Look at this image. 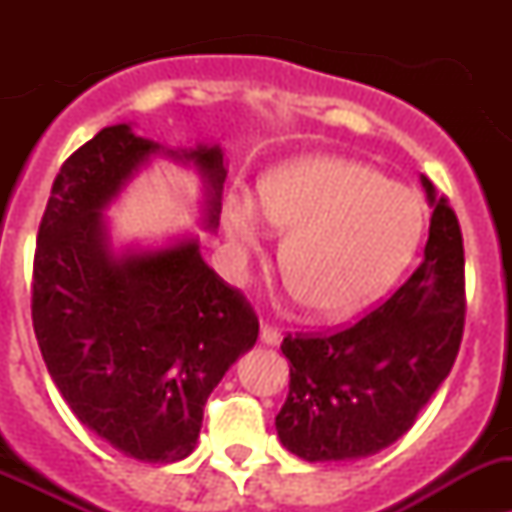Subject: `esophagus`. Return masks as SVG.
Wrapping results in <instances>:
<instances>
[{"label": "esophagus", "instance_id": "obj_1", "mask_svg": "<svg viewBox=\"0 0 512 512\" xmlns=\"http://www.w3.org/2000/svg\"><path fill=\"white\" fill-rule=\"evenodd\" d=\"M260 342L267 344V347H277V344L282 342L280 329L272 327V324H267V322H262V327H260Z\"/></svg>", "mask_w": 512, "mask_h": 512}]
</instances>
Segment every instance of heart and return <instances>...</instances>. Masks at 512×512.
Segmentation results:
<instances>
[{"label":"heart","instance_id":"heart-1","mask_svg":"<svg viewBox=\"0 0 512 512\" xmlns=\"http://www.w3.org/2000/svg\"><path fill=\"white\" fill-rule=\"evenodd\" d=\"M262 218L287 235L282 275L289 289L327 322L354 317L384 297L423 230L421 203L409 188L337 156L272 168L257 183V205L242 195L227 200L225 230L240 250L260 245Z\"/></svg>","mask_w":512,"mask_h":512}]
</instances>
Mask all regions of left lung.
Listing matches in <instances>:
<instances>
[{"label":"left lung","mask_w":512,"mask_h":512,"mask_svg":"<svg viewBox=\"0 0 512 512\" xmlns=\"http://www.w3.org/2000/svg\"><path fill=\"white\" fill-rule=\"evenodd\" d=\"M431 227L423 262L384 304L329 337L287 334L282 446L309 463L354 461L399 441L458 356L466 322L463 235L426 175Z\"/></svg>","instance_id":"8db88e82"}]
</instances>
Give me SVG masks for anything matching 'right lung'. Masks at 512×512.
<instances>
[{
	"instance_id": "add662e5",
	"label": "right lung",
	"mask_w": 512,
	"mask_h": 512,
	"mask_svg": "<svg viewBox=\"0 0 512 512\" xmlns=\"http://www.w3.org/2000/svg\"><path fill=\"white\" fill-rule=\"evenodd\" d=\"M168 156L205 183L203 225L215 230L225 183L220 146L173 148L128 123L98 131L61 165L39 225L32 322L41 356L69 409L126 456H190L203 406L260 322L200 255L198 237L116 252L103 210L133 175Z\"/></svg>"
}]
</instances>
